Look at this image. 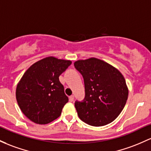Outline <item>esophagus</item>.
<instances>
[{
    "label": "esophagus",
    "mask_w": 151,
    "mask_h": 151,
    "mask_svg": "<svg viewBox=\"0 0 151 151\" xmlns=\"http://www.w3.org/2000/svg\"><path fill=\"white\" fill-rule=\"evenodd\" d=\"M69 101H70V102H73V101H74V95H71L70 97H69Z\"/></svg>",
    "instance_id": "34e87169"
}]
</instances>
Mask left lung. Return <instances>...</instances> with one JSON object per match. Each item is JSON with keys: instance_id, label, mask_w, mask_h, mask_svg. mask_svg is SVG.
<instances>
[{"instance_id": "1", "label": "left lung", "mask_w": 151, "mask_h": 151, "mask_svg": "<svg viewBox=\"0 0 151 151\" xmlns=\"http://www.w3.org/2000/svg\"><path fill=\"white\" fill-rule=\"evenodd\" d=\"M84 79L85 97L75 101L79 118L92 126H103L120 115L128 97L122 74L107 62L96 58L74 62Z\"/></svg>"}]
</instances>
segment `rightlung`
<instances>
[{"mask_svg": "<svg viewBox=\"0 0 151 151\" xmlns=\"http://www.w3.org/2000/svg\"><path fill=\"white\" fill-rule=\"evenodd\" d=\"M72 62L49 57L34 63L16 87L19 106L30 120L44 125L58 118L69 101L59 76Z\"/></svg>", "mask_w": 151, "mask_h": 151, "instance_id": "add662e5", "label": "right lung"}]
</instances>
